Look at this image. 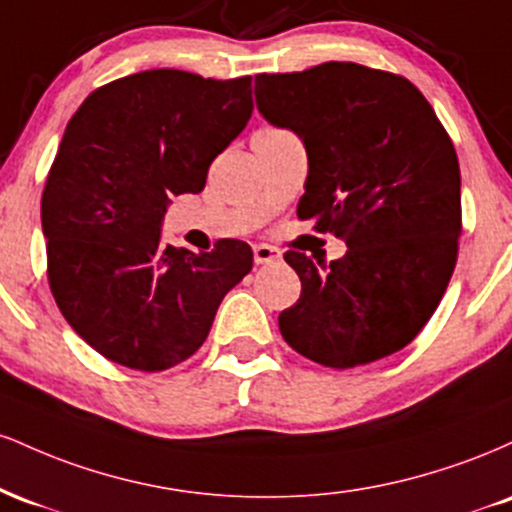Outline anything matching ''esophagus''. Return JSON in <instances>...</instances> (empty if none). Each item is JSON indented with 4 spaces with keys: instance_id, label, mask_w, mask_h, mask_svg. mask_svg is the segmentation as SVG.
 Masks as SVG:
<instances>
[{
    "instance_id": "1",
    "label": "esophagus",
    "mask_w": 512,
    "mask_h": 512,
    "mask_svg": "<svg viewBox=\"0 0 512 512\" xmlns=\"http://www.w3.org/2000/svg\"><path fill=\"white\" fill-rule=\"evenodd\" d=\"M252 252H255V262L257 264H269V262H276L279 260V250L276 248H272V245H255V248H252Z\"/></svg>"
}]
</instances>
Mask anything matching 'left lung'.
I'll return each instance as SVG.
<instances>
[{"instance_id":"8db88e82","label":"left lung","mask_w":512,"mask_h":512,"mask_svg":"<svg viewBox=\"0 0 512 512\" xmlns=\"http://www.w3.org/2000/svg\"><path fill=\"white\" fill-rule=\"evenodd\" d=\"M257 110L308 151L298 219L342 238V260L289 250L301 298L279 315L291 349L354 368L404 349L436 313L462 231L460 163L409 79L354 62L255 76Z\"/></svg>"}]
</instances>
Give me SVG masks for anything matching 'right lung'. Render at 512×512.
<instances>
[{
  "label": "right lung",
  "mask_w": 512,
  "mask_h": 512,
  "mask_svg": "<svg viewBox=\"0 0 512 512\" xmlns=\"http://www.w3.org/2000/svg\"><path fill=\"white\" fill-rule=\"evenodd\" d=\"M250 115L252 76L149 69L96 88L69 120L40 204L48 281L64 320L108 361L178 366L252 269L243 240L199 255L161 243L170 197L204 190Z\"/></svg>",
  "instance_id": "obj_1"
}]
</instances>
